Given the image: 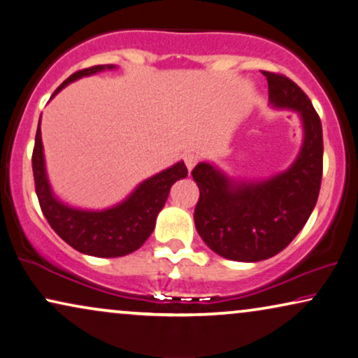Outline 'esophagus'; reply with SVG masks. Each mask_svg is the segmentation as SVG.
<instances>
[{
	"label": "esophagus",
	"mask_w": 358,
	"mask_h": 358,
	"mask_svg": "<svg viewBox=\"0 0 358 358\" xmlns=\"http://www.w3.org/2000/svg\"><path fill=\"white\" fill-rule=\"evenodd\" d=\"M183 160H185V164H187V166H188V170L192 171L193 169H194V165L198 164V160H199V157L196 155V154H193V152H188V154H185V157H183Z\"/></svg>",
	"instance_id": "obj_1"
}]
</instances>
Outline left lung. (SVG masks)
I'll use <instances>...</instances> for the list:
<instances>
[{
  "mask_svg": "<svg viewBox=\"0 0 358 358\" xmlns=\"http://www.w3.org/2000/svg\"><path fill=\"white\" fill-rule=\"evenodd\" d=\"M273 108H288L303 122L301 150L288 170L260 182H236L209 162L192 175L199 188L194 226L224 259L260 262L282 252L311 216L322 178V126L311 99L285 75L264 71Z\"/></svg>",
  "mask_w": 358,
  "mask_h": 358,
  "instance_id": "left-lung-1",
  "label": "left lung"
}]
</instances>
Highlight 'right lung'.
I'll return each mask as SVG.
<instances>
[{"label":"right lung","instance_id":"right-lung-1","mask_svg":"<svg viewBox=\"0 0 358 358\" xmlns=\"http://www.w3.org/2000/svg\"><path fill=\"white\" fill-rule=\"evenodd\" d=\"M113 69L114 65H94L75 71L55 90L52 98L62 88L82 76ZM32 171H34L36 193L41 209L50 227L75 250L103 259L122 257L139 249L154 231L157 216L165 206L171 185L188 175L183 162H178L170 169L144 180L129 196L116 206L101 211L71 208L55 198L47 178L41 119L37 126L34 152H32Z\"/></svg>","mask_w":358,"mask_h":358}]
</instances>
